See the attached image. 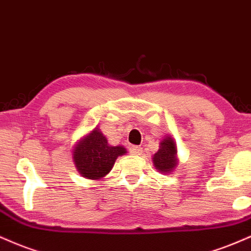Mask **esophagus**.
I'll return each instance as SVG.
<instances>
[{"mask_svg": "<svg viewBox=\"0 0 251 251\" xmlns=\"http://www.w3.org/2000/svg\"><path fill=\"white\" fill-rule=\"evenodd\" d=\"M130 152L132 155H141L142 154V148L138 146H132L130 148Z\"/></svg>", "mask_w": 251, "mask_h": 251, "instance_id": "obj_1", "label": "esophagus"}]
</instances>
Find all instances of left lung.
Returning a JSON list of instances; mask_svg holds the SVG:
<instances>
[{
  "mask_svg": "<svg viewBox=\"0 0 251 251\" xmlns=\"http://www.w3.org/2000/svg\"><path fill=\"white\" fill-rule=\"evenodd\" d=\"M152 163L162 174H170L177 168V148L175 141L170 135L164 136L160 142V148L152 156Z\"/></svg>",
  "mask_w": 251,
  "mask_h": 251,
  "instance_id": "obj_1",
  "label": "left lung"
}]
</instances>
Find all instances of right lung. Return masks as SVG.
Wrapping results in <instances>:
<instances>
[{"label":"right lung","instance_id":"right-lung-1","mask_svg":"<svg viewBox=\"0 0 251 251\" xmlns=\"http://www.w3.org/2000/svg\"><path fill=\"white\" fill-rule=\"evenodd\" d=\"M122 146H110L99 128L93 129L76 142L73 161L77 172L88 179H101L113 169L119 156L126 155Z\"/></svg>","mask_w":251,"mask_h":251}]
</instances>
